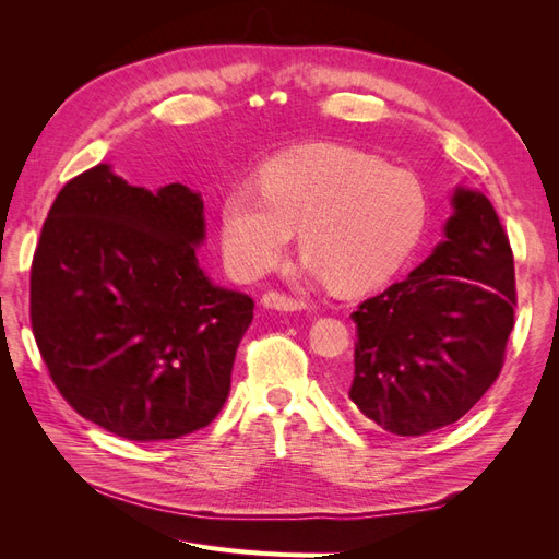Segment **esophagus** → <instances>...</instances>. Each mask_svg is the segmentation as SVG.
<instances>
[{
    "label": "esophagus",
    "instance_id": "obj_1",
    "mask_svg": "<svg viewBox=\"0 0 559 559\" xmlns=\"http://www.w3.org/2000/svg\"><path fill=\"white\" fill-rule=\"evenodd\" d=\"M261 302L265 308H273V310H284V312H294V310H302L306 308V302H302L300 298H294V296H286L282 292H267L263 294Z\"/></svg>",
    "mask_w": 559,
    "mask_h": 559
}]
</instances>
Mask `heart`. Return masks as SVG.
Returning <instances> with one entry per match:
<instances>
[{
    "mask_svg": "<svg viewBox=\"0 0 559 559\" xmlns=\"http://www.w3.org/2000/svg\"><path fill=\"white\" fill-rule=\"evenodd\" d=\"M238 183L222 202V247L242 277L273 267L300 228L308 267L341 289H366L403 263L427 224V191L399 167L361 151L314 144Z\"/></svg>",
    "mask_w": 559,
    "mask_h": 559,
    "instance_id": "obj_1",
    "label": "heart"
}]
</instances>
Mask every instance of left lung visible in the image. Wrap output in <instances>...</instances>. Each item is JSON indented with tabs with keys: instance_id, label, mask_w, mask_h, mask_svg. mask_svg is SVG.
I'll list each match as a JSON object with an SVG mask.
<instances>
[{
	"instance_id": "8db88e82",
	"label": "left lung",
	"mask_w": 559,
	"mask_h": 559,
	"mask_svg": "<svg viewBox=\"0 0 559 559\" xmlns=\"http://www.w3.org/2000/svg\"><path fill=\"white\" fill-rule=\"evenodd\" d=\"M445 242L403 282L366 298L347 396L394 436L454 425L492 386L515 324L513 249L483 193L460 189Z\"/></svg>"
}]
</instances>
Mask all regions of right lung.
<instances>
[{
    "label": "right lung",
    "instance_id": "obj_1",
    "mask_svg": "<svg viewBox=\"0 0 559 559\" xmlns=\"http://www.w3.org/2000/svg\"><path fill=\"white\" fill-rule=\"evenodd\" d=\"M202 200L151 193L95 165L70 179L41 228L29 321L62 399L128 441L193 433L224 408L253 300L195 259Z\"/></svg>",
    "mask_w": 559,
    "mask_h": 559
}]
</instances>
